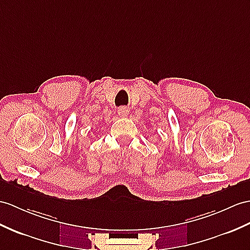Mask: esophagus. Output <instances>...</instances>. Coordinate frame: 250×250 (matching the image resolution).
Returning a JSON list of instances; mask_svg holds the SVG:
<instances>
[{"instance_id":"34e87169","label":"esophagus","mask_w":250,"mask_h":250,"mask_svg":"<svg viewBox=\"0 0 250 250\" xmlns=\"http://www.w3.org/2000/svg\"><path fill=\"white\" fill-rule=\"evenodd\" d=\"M118 113H119L120 117L126 118L127 115H128V109H127L126 107H120V108L118 109Z\"/></svg>"}]
</instances>
